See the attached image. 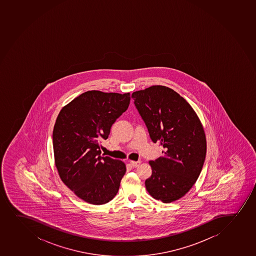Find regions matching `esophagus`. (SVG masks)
I'll return each mask as SVG.
<instances>
[{
	"mask_svg": "<svg viewBox=\"0 0 256 256\" xmlns=\"http://www.w3.org/2000/svg\"><path fill=\"white\" fill-rule=\"evenodd\" d=\"M130 163H131V165H132V168H138V166L140 165L141 162L140 160H137V162H134V160H131Z\"/></svg>",
	"mask_w": 256,
	"mask_h": 256,
	"instance_id": "obj_1",
	"label": "esophagus"
}]
</instances>
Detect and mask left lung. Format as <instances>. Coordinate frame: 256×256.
<instances>
[{"mask_svg": "<svg viewBox=\"0 0 256 256\" xmlns=\"http://www.w3.org/2000/svg\"><path fill=\"white\" fill-rule=\"evenodd\" d=\"M134 104L154 143L165 148L150 160L146 180L148 194L163 203L184 196L198 179L206 156V138L198 116L172 88L154 86L132 94Z\"/></svg>", "mask_w": 256, "mask_h": 256, "instance_id": "left-lung-1", "label": "left lung"}]
</instances>
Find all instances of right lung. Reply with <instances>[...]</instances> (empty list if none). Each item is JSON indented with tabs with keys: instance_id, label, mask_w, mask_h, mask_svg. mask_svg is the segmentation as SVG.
<instances>
[{
	"instance_id": "1",
	"label": "right lung",
	"mask_w": 256,
	"mask_h": 256,
	"mask_svg": "<svg viewBox=\"0 0 256 256\" xmlns=\"http://www.w3.org/2000/svg\"><path fill=\"white\" fill-rule=\"evenodd\" d=\"M130 94L91 90L65 106L56 120L53 150L62 181L82 200L103 204L118 192L126 166L100 156L116 120L126 112Z\"/></svg>"
}]
</instances>
